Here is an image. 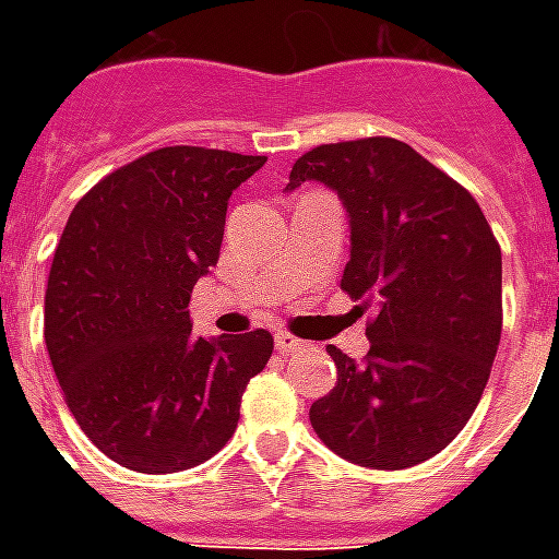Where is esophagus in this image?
Returning <instances> with one entry per match:
<instances>
[{"label": "esophagus", "mask_w": 559, "mask_h": 559, "mask_svg": "<svg viewBox=\"0 0 559 559\" xmlns=\"http://www.w3.org/2000/svg\"><path fill=\"white\" fill-rule=\"evenodd\" d=\"M305 341L293 338V335H287V332H275V350L278 353H296L302 350Z\"/></svg>", "instance_id": "esophagus-1"}]
</instances>
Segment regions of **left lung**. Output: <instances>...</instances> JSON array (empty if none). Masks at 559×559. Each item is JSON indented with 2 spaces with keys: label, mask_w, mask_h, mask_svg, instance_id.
<instances>
[{
  "label": "left lung",
  "mask_w": 559,
  "mask_h": 559,
  "mask_svg": "<svg viewBox=\"0 0 559 559\" xmlns=\"http://www.w3.org/2000/svg\"><path fill=\"white\" fill-rule=\"evenodd\" d=\"M335 191L350 224L341 287L374 308L371 350L338 347L335 389L311 404L317 437L350 464L404 469L452 443L476 411L503 326V260L479 203L392 138L329 143L284 191Z\"/></svg>",
  "instance_id": "obj_1"
}]
</instances>
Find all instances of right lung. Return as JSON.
I'll list each match as a JSON object with an SVG mask.
<instances>
[{"instance_id":"obj_1","label":"right lung","mask_w":559,"mask_h":559,"mask_svg":"<svg viewBox=\"0 0 559 559\" xmlns=\"http://www.w3.org/2000/svg\"><path fill=\"white\" fill-rule=\"evenodd\" d=\"M263 155L167 146L92 188L56 245L44 341L74 419L138 473L197 467L230 440L266 329L191 335V290L218 263L230 194Z\"/></svg>"}]
</instances>
